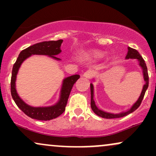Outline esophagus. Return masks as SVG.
Instances as JSON below:
<instances>
[{
    "label": "esophagus",
    "mask_w": 156,
    "mask_h": 156,
    "mask_svg": "<svg viewBox=\"0 0 156 156\" xmlns=\"http://www.w3.org/2000/svg\"><path fill=\"white\" fill-rule=\"evenodd\" d=\"M93 76H94V73L92 70H87V72L83 73V76L87 78H91Z\"/></svg>",
    "instance_id": "1"
}]
</instances>
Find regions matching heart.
Segmentation results:
<instances>
[{
	"label": "heart",
	"mask_w": 156,
	"mask_h": 156,
	"mask_svg": "<svg viewBox=\"0 0 156 156\" xmlns=\"http://www.w3.org/2000/svg\"><path fill=\"white\" fill-rule=\"evenodd\" d=\"M87 56L92 57V58H101L103 55V53L102 52L99 51H96V50H92V51H88L87 53H86Z\"/></svg>",
	"instance_id": "b5f03b06"
}]
</instances>
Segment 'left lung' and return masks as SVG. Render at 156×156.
Instances as JSON below:
<instances>
[{"label": "left lung", "mask_w": 156, "mask_h": 156, "mask_svg": "<svg viewBox=\"0 0 156 156\" xmlns=\"http://www.w3.org/2000/svg\"><path fill=\"white\" fill-rule=\"evenodd\" d=\"M126 59H129V58H133V59H137L139 62V65L141 67L143 70V76H144V80L145 81V84L143 87L142 91L139 96V99L137 100V101L133 105V106L130 108L129 110L126 111L125 112H121L119 114H112V113L105 112L104 111H102L101 109H99L98 107L96 106L95 103L94 101V87H93V84L90 83V89H91V108H92V111L94 112V114H96L97 115L99 116V117L105 118V119H114V118H120L125 116L128 115V114H130V113L133 112L134 111H136L139 108V105H141V101H142L143 98H144V94L147 89L148 88V85H149V76H148V73H147V68L145 62L143 59V58L141 57V55L139 54V53L136 50L133 49L128 47V51L127 53L126 57H125Z\"/></svg>", "instance_id": "left-lung-1"}]
</instances>
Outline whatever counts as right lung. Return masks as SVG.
Segmentation results:
<instances>
[{"mask_svg":"<svg viewBox=\"0 0 156 156\" xmlns=\"http://www.w3.org/2000/svg\"><path fill=\"white\" fill-rule=\"evenodd\" d=\"M62 42H63L62 39H58L57 41H45V42L33 44L26 48L20 52L12 68V78H11V94L12 98L20 110H22L27 116L32 119L47 121L55 119L60 116L65 111V107L67 105L68 98L73 85L80 78V76L74 75L64 78L61 89L59 101L55 105L48 107H32L26 104L20 98L16 91L15 81L19 68L23 62L31 55H45L51 56L55 60H60V58H57L55 55L59 54L62 52L61 45Z\"/></svg>","mask_w":156,"mask_h":156,"instance_id":"right-lung-1","label":"right lung"}]
</instances>
